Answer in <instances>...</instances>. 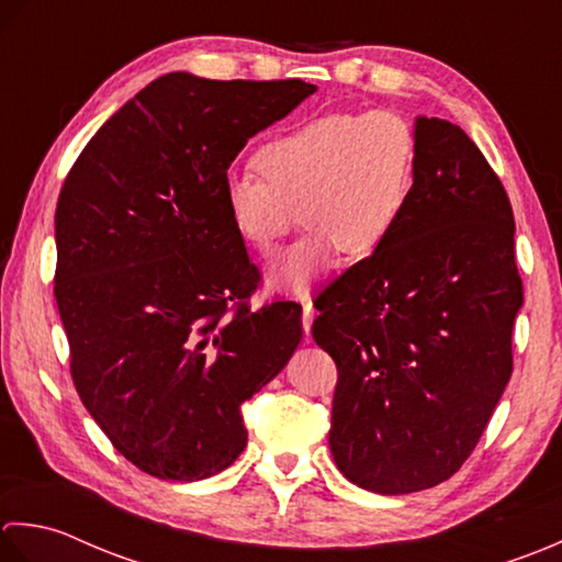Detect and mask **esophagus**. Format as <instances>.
<instances>
[{
	"instance_id": "esophagus-1",
	"label": "esophagus",
	"mask_w": 562,
	"mask_h": 562,
	"mask_svg": "<svg viewBox=\"0 0 562 562\" xmlns=\"http://www.w3.org/2000/svg\"><path fill=\"white\" fill-rule=\"evenodd\" d=\"M313 317H315L313 297L305 293V295H303V329H305V335H311V327H313Z\"/></svg>"
}]
</instances>
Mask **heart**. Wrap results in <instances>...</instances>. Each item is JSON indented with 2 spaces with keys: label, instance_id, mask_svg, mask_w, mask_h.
Instances as JSON below:
<instances>
[{
  "label": "heart",
  "instance_id": "obj_1",
  "mask_svg": "<svg viewBox=\"0 0 562 562\" xmlns=\"http://www.w3.org/2000/svg\"><path fill=\"white\" fill-rule=\"evenodd\" d=\"M417 145L387 111L327 113L271 137L255 155L259 175L223 184L225 213L245 243L267 255L303 223L313 227L269 267L271 283L305 291L345 255H375L403 223L415 187Z\"/></svg>",
  "mask_w": 562,
  "mask_h": 562
}]
</instances>
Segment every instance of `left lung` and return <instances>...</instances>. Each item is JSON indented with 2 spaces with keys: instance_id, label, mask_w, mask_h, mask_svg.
Wrapping results in <instances>:
<instances>
[{
  "instance_id": "8db88e82",
  "label": "left lung",
  "mask_w": 562,
  "mask_h": 562,
  "mask_svg": "<svg viewBox=\"0 0 562 562\" xmlns=\"http://www.w3.org/2000/svg\"><path fill=\"white\" fill-rule=\"evenodd\" d=\"M415 187L375 255L317 295L337 363L329 449L347 480L407 495L449 480L512 375L524 303L499 177L456 123L417 116Z\"/></svg>"
}]
</instances>
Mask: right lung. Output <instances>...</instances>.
Here are the masks:
<instances>
[{
    "label": "right lung",
    "instance_id": "add662e5",
    "mask_svg": "<svg viewBox=\"0 0 562 562\" xmlns=\"http://www.w3.org/2000/svg\"><path fill=\"white\" fill-rule=\"evenodd\" d=\"M303 79H155L91 137L55 211V301L79 397L133 465L203 480L245 451V400L301 345V305L249 311L259 271L223 184Z\"/></svg>",
    "mask_w": 562,
    "mask_h": 562
}]
</instances>
